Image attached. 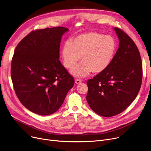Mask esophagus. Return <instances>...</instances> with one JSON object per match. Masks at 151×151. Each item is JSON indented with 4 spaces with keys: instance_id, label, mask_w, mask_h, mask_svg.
<instances>
[{
    "instance_id": "34e87169",
    "label": "esophagus",
    "mask_w": 151,
    "mask_h": 151,
    "mask_svg": "<svg viewBox=\"0 0 151 151\" xmlns=\"http://www.w3.org/2000/svg\"><path fill=\"white\" fill-rule=\"evenodd\" d=\"M75 83L78 84H80L81 83V80H79V79H76L75 80Z\"/></svg>"
}]
</instances>
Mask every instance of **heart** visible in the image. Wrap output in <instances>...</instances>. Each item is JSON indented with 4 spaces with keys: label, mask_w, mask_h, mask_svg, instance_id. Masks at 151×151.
I'll list each match as a JSON object with an SVG mask.
<instances>
[{
    "label": "heart",
    "mask_w": 151,
    "mask_h": 151,
    "mask_svg": "<svg viewBox=\"0 0 151 151\" xmlns=\"http://www.w3.org/2000/svg\"><path fill=\"white\" fill-rule=\"evenodd\" d=\"M117 49L115 39L97 32L83 34L62 47L63 65L71 69L81 60L83 62L71 70L75 77H85L91 72L99 74L105 71L112 62Z\"/></svg>",
    "instance_id": "heart-1"
}]
</instances>
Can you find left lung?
<instances>
[{
    "mask_svg": "<svg viewBox=\"0 0 151 151\" xmlns=\"http://www.w3.org/2000/svg\"><path fill=\"white\" fill-rule=\"evenodd\" d=\"M114 30L119 44L112 62L87 82L86 100L95 113L104 117L124 111L137 97L142 83V62L137 45L122 30Z\"/></svg>",
    "mask_w": 151,
    "mask_h": 151,
    "instance_id": "8db88e82",
    "label": "left lung"
}]
</instances>
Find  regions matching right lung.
<instances>
[{"instance_id": "obj_1", "label": "right lung", "mask_w": 151, "mask_h": 151, "mask_svg": "<svg viewBox=\"0 0 151 151\" xmlns=\"http://www.w3.org/2000/svg\"><path fill=\"white\" fill-rule=\"evenodd\" d=\"M64 27L31 32L16 47L11 76L21 104L35 114L46 116L60 108L75 83L59 59Z\"/></svg>"}]
</instances>
